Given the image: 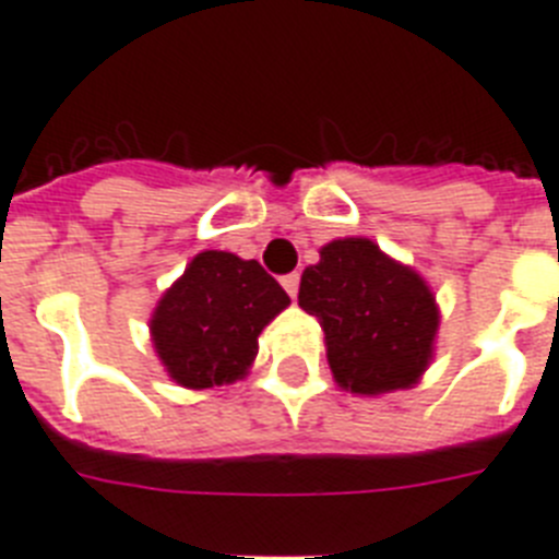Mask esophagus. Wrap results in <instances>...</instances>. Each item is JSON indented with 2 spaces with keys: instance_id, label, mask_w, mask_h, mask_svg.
<instances>
[{
  "instance_id": "obj_1",
  "label": "esophagus",
  "mask_w": 559,
  "mask_h": 559,
  "mask_svg": "<svg viewBox=\"0 0 559 559\" xmlns=\"http://www.w3.org/2000/svg\"><path fill=\"white\" fill-rule=\"evenodd\" d=\"M283 288L288 290L290 299L297 297V290H299V274H297V271H294V274H285L283 276Z\"/></svg>"
}]
</instances>
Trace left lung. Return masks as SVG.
Listing matches in <instances>:
<instances>
[{
    "mask_svg": "<svg viewBox=\"0 0 559 559\" xmlns=\"http://www.w3.org/2000/svg\"><path fill=\"white\" fill-rule=\"evenodd\" d=\"M299 308L320 320L334 380L354 394L408 389L426 371L437 334L428 285L371 239H334L302 271Z\"/></svg>",
    "mask_w": 559,
    "mask_h": 559,
    "instance_id": "8db88e82",
    "label": "left lung"
}]
</instances>
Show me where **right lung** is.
Here are the masks:
<instances>
[{"mask_svg":"<svg viewBox=\"0 0 559 559\" xmlns=\"http://www.w3.org/2000/svg\"><path fill=\"white\" fill-rule=\"evenodd\" d=\"M288 302L257 260L202 251L156 306V354L186 389L239 380L257 357V336Z\"/></svg>","mask_w":559,"mask_h":559,"instance_id":"obj_1","label":"right lung"}]
</instances>
